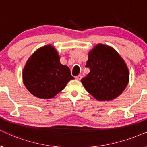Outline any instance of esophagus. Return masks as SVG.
<instances>
[{
	"mask_svg": "<svg viewBox=\"0 0 147 147\" xmlns=\"http://www.w3.org/2000/svg\"><path fill=\"white\" fill-rule=\"evenodd\" d=\"M82 77H83V76H82V75H79V76H76V79H77L78 80H80L82 78Z\"/></svg>",
	"mask_w": 147,
	"mask_h": 147,
	"instance_id": "obj_1",
	"label": "esophagus"
}]
</instances>
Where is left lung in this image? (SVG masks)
<instances>
[{"label": "left lung", "instance_id": "8db88e82", "mask_svg": "<svg viewBox=\"0 0 147 147\" xmlns=\"http://www.w3.org/2000/svg\"><path fill=\"white\" fill-rule=\"evenodd\" d=\"M86 67L90 70L81 82L98 101H109L121 94L129 82L127 65L110 46L98 44L88 53Z\"/></svg>", "mask_w": 147, "mask_h": 147}]
</instances>
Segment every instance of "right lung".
<instances>
[{
  "label": "right lung",
  "instance_id": "add662e5",
  "mask_svg": "<svg viewBox=\"0 0 147 147\" xmlns=\"http://www.w3.org/2000/svg\"><path fill=\"white\" fill-rule=\"evenodd\" d=\"M59 59L57 51L51 45L34 52L23 71L24 85L30 93L41 99L53 98L74 79L69 68L61 65Z\"/></svg>",
  "mask_w": 147,
  "mask_h": 147
}]
</instances>
